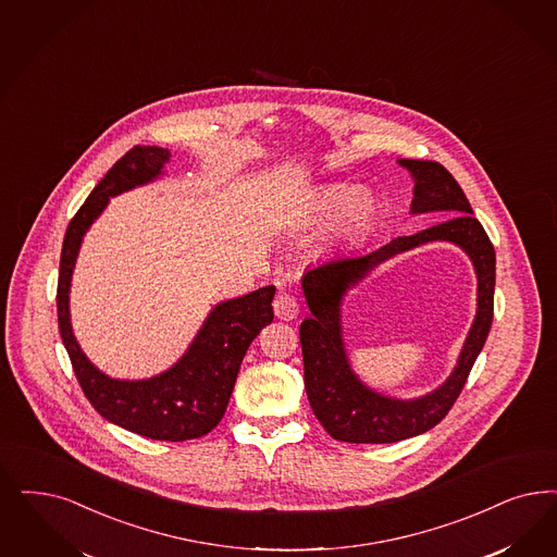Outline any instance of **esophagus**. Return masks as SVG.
<instances>
[{
    "instance_id": "obj_1",
    "label": "esophagus",
    "mask_w": 557,
    "mask_h": 557,
    "mask_svg": "<svg viewBox=\"0 0 557 557\" xmlns=\"http://www.w3.org/2000/svg\"><path fill=\"white\" fill-rule=\"evenodd\" d=\"M273 312L277 319L282 321H292L298 317V300L289 294H277L275 300H273Z\"/></svg>"
}]
</instances>
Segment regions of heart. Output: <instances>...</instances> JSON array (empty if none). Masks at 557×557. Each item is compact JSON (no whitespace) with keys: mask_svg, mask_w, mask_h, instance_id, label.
<instances>
[{"mask_svg":"<svg viewBox=\"0 0 557 557\" xmlns=\"http://www.w3.org/2000/svg\"><path fill=\"white\" fill-rule=\"evenodd\" d=\"M376 215V199L368 189L349 185H331L312 199L308 220L323 224L335 220V231L342 234L362 231Z\"/></svg>","mask_w":557,"mask_h":557,"instance_id":"heart-1","label":"heart"}]
</instances>
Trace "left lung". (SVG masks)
Here are the masks:
<instances>
[{"mask_svg":"<svg viewBox=\"0 0 557 557\" xmlns=\"http://www.w3.org/2000/svg\"><path fill=\"white\" fill-rule=\"evenodd\" d=\"M399 164L416 181L411 213L441 211L453 218L418 234L393 238L379 249L329 259L308 269L302 277L310 308V317L300 325L305 388L317 420L335 441L388 444L418 436L441 423L459 399L494 319L496 250L480 220L473 218L459 183L432 160L404 158ZM432 239L455 242L472 257L479 273V312L447 383L420 400H393L368 389L352 374L341 339V300L374 264Z\"/></svg>","mask_w":557,"mask_h":557,"instance_id":"left-lung-1","label":"left lung"}]
</instances>
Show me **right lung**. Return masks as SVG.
Wrapping results in <instances>:
<instances>
[{
    "instance_id": "obj_1",
    "label": "right lung",
    "mask_w": 557,
    "mask_h": 557,
    "mask_svg": "<svg viewBox=\"0 0 557 557\" xmlns=\"http://www.w3.org/2000/svg\"><path fill=\"white\" fill-rule=\"evenodd\" d=\"M169 158V150L134 146L116 160L72 218L59 261L58 319L77 383L104 420L152 441L183 442L206 436L224 418L247 349L273 321L275 288L265 286L220 302L185 356L146 381H116L102 374L77 346L70 323V284L84 234L111 197L158 178Z\"/></svg>"
}]
</instances>
